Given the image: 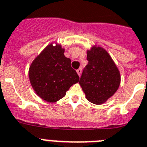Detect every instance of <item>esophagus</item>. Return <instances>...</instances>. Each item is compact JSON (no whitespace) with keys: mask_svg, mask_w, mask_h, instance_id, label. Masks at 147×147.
Wrapping results in <instances>:
<instances>
[{"mask_svg":"<svg viewBox=\"0 0 147 147\" xmlns=\"http://www.w3.org/2000/svg\"><path fill=\"white\" fill-rule=\"evenodd\" d=\"M82 69H81V68H80V69H78L77 70V73H78V76H81V74H82Z\"/></svg>","mask_w":147,"mask_h":147,"instance_id":"1","label":"esophagus"}]
</instances>
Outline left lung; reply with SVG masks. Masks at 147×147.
I'll return each instance as SVG.
<instances>
[{
	"label": "left lung",
	"mask_w": 147,
	"mask_h": 147,
	"mask_svg": "<svg viewBox=\"0 0 147 147\" xmlns=\"http://www.w3.org/2000/svg\"><path fill=\"white\" fill-rule=\"evenodd\" d=\"M87 59L79 84L88 101L102 104L118 90L120 72L107 51L100 47L94 46L87 51Z\"/></svg>",
	"instance_id": "8db88e82"
}]
</instances>
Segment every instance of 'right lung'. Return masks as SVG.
<instances>
[{
    "mask_svg": "<svg viewBox=\"0 0 147 147\" xmlns=\"http://www.w3.org/2000/svg\"><path fill=\"white\" fill-rule=\"evenodd\" d=\"M60 45H49L33 60L28 76L32 88L40 98L54 102L64 97L71 86L79 82L71 66V59L64 56Z\"/></svg>",
    "mask_w": 147,
    "mask_h": 147,
    "instance_id": "1",
    "label": "right lung"
}]
</instances>
